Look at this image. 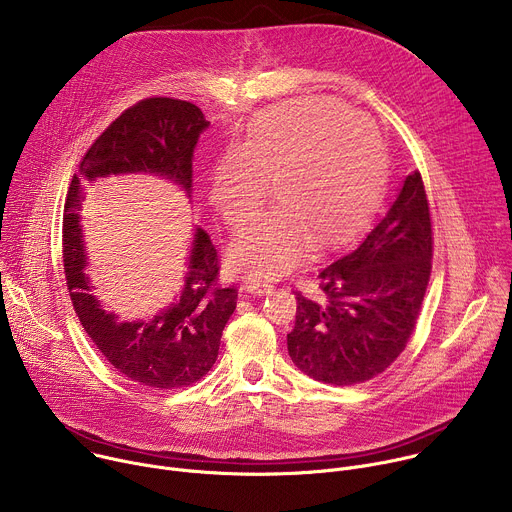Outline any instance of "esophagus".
<instances>
[{
    "instance_id": "1",
    "label": "esophagus",
    "mask_w": 512,
    "mask_h": 512,
    "mask_svg": "<svg viewBox=\"0 0 512 512\" xmlns=\"http://www.w3.org/2000/svg\"><path fill=\"white\" fill-rule=\"evenodd\" d=\"M245 289L249 291V294H255V296H265L269 294V291L273 289V285L269 281H259V279H251L245 283Z\"/></svg>"
}]
</instances>
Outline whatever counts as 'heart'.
Instances as JSON below:
<instances>
[{
    "mask_svg": "<svg viewBox=\"0 0 512 512\" xmlns=\"http://www.w3.org/2000/svg\"><path fill=\"white\" fill-rule=\"evenodd\" d=\"M387 156L371 121L330 101H289L265 111L239 148L212 170L208 198L239 229L267 200L277 210L241 231L227 253L233 273L279 277L314 247L352 239L375 210Z\"/></svg>",
    "mask_w": 512,
    "mask_h": 512,
    "instance_id": "1",
    "label": "heart"
}]
</instances>
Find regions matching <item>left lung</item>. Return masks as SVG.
Returning a JSON list of instances; mask_svg holds the SVG:
<instances>
[{
    "label": "left lung",
    "instance_id": "8db88e82",
    "mask_svg": "<svg viewBox=\"0 0 512 512\" xmlns=\"http://www.w3.org/2000/svg\"><path fill=\"white\" fill-rule=\"evenodd\" d=\"M429 273V206L415 172L381 221L318 273V298L296 291L291 360L314 381L338 387L377 377L403 352Z\"/></svg>",
    "mask_w": 512,
    "mask_h": 512
}]
</instances>
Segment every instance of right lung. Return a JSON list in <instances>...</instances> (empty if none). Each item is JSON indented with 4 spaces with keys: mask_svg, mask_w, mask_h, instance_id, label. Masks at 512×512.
<instances>
[{
    "mask_svg": "<svg viewBox=\"0 0 512 512\" xmlns=\"http://www.w3.org/2000/svg\"><path fill=\"white\" fill-rule=\"evenodd\" d=\"M208 125L204 113L188 101L145 99L99 135L66 196L62 255L72 306L113 369L143 387H188L212 369L223 330L237 308V289L214 285L216 249L208 233L194 227L184 283L172 302L139 320L109 312L95 296L97 287L87 273L89 253L81 225L85 184L109 176L148 174L176 184L192 202L194 150Z\"/></svg>",
    "mask_w": 512,
    "mask_h": 512,
    "instance_id": "1",
    "label": "right lung"
}]
</instances>
